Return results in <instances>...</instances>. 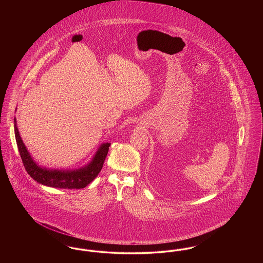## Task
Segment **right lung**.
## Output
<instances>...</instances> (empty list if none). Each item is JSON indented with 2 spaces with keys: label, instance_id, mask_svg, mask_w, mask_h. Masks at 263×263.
Here are the masks:
<instances>
[{
  "label": "right lung",
  "instance_id": "obj_1",
  "mask_svg": "<svg viewBox=\"0 0 263 263\" xmlns=\"http://www.w3.org/2000/svg\"><path fill=\"white\" fill-rule=\"evenodd\" d=\"M14 135L16 140L17 149L20 152L25 171L38 183L50 187L65 188V189H80L86 187L100 174L102 165L109 150V143L102 144L97 152L91 163L87 166L76 171H56L47 170L38 166L31 159L29 153L26 150L25 144L20 136L16 126V119L14 118Z\"/></svg>",
  "mask_w": 263,
  "mask_h": 263
}]
</instances>
